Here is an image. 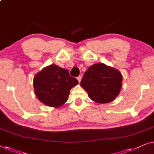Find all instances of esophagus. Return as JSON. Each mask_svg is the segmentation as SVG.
Wrapping results in <instances>:
<instances>
[{
	"label": "esophagus",
	"mask_w": 154,
	"mask_h": 154,
	"mask_svg": "<svg viewBox=\"0 0 154 154\" xmlns=\"http://www.w3.org/2000/svg\"><path fill=\"white\" fill-rule=\"evenodd\" d=\"M77 79L78 81H79V82H80V81H81V79H82V76H79V77H77Z\"/></svg>",
	"instance_id": "obj_1"
}]
</instances>
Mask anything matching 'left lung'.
Listing matches in <instances>:
<instances>
[{
    "label": "left lung",
    "mask_w": 154,
    "mask_h": 154,
    "mask_svg": "<svg viewBox=\"0 0 154 154\" xmlns=\"http://www.w3.org/2000/svg\"><path fill=\"white\" fill-rule=\"evenodd\" d=\"M123 78L119 71L103 63L94 64L84 72L80 84L89 98L99 103H109L118 96Z\"/></svg>",
    "instance_id": "obj_1"
}]
</instances>
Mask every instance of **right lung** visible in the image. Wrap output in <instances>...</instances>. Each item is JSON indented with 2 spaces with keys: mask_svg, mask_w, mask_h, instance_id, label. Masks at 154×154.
<instances>
[{
  "mask_svg": "<svg viewBox=\"0 0 154 154\" xmlns=\"http://www.w3.org/2000/svg\"><path fill=\"white\" fill-rule=\"evenodd\" d=\"M78 84L68 70L51 65L42 69L34 77L33 86L37 97L49 107H59L68 100L70 91Z\"/></svg>",
  "mask_w": 154,
  "mask_h": 154,
  "instance_id": "obj_1",
  "label": "right lung"
}]
</instances>
